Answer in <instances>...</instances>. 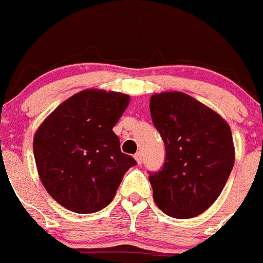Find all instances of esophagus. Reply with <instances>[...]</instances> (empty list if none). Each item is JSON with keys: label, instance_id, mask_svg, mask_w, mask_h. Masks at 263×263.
<instances>
[{"label": "esophagus", "instance_id": "obj_1", "mask_svg": "<svg viewBox=\"0 0 263 263\" xmlns=\"http://www.w3.org/2000/svg\"><path fill=\"white\" fill-rule=\"evenodd\" d=\"M134 159H136V161H137V164H141V163H142V153L141 152L136 153V155H134Z\"/></svg>", "mask_w": 263, "mask_h": 263}]
</instances>
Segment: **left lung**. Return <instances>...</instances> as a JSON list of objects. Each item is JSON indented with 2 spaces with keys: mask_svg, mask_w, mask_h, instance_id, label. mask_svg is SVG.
Returning <instances> with one entry per match:
<instances>
[{
  "mask_svg": "<svg viewBox=\"0 0 263 263\" xmlns=\"http://www.w3.org/2000/svg\"><path fill=\"white\" fill-rule=\"evenodd\" d=\"M149 108L165 145L164 165L149 175L153 199L171 217L201 215L221 194L234 167L230 126L182 92L152 95Z\"/></svg>",
  "mask_w": 263,
  "mask_h": 263,
  "instance_id": "1",
  "label": "left lung"
}]
</instances>
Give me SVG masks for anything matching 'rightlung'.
I'll return each mask as SVG.
<instances>
[{"instance_id":"right-lung-1","label":"right lung","mask_w":263,"mask_h":263,"mask_svg":"<svg viewBox=\"0 0 263 263\" xmlns=\"http://www.w3.org/2000/svg\"><path fill=\"white\" fill-rule=\"evenodd\" d=\"M129 95L85 89L57 107L33 136L37 174L47 193L69 211L95 213L115 197L136 160L121 152L112 127Z\"/></svg>"}]
</instances>
